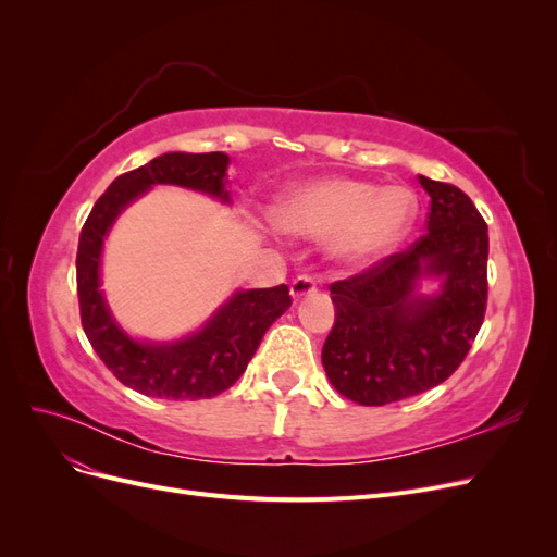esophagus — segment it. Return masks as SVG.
<instances>
[{
  "mask_svg": "<svg viewBox=\"0 0 557 557\" xmlns=\"http://www.w3.org/2000/svg\"><path fill=\"white\" fill-rule=\"evenodd\" d=\"M315 278L313 276H309V274H299L293 283H290V295L295 297V299H301V297H307V295H311V293H315Z\"/></svg>",
  "mask_w": 557,
  "mask_h": 557,
  "instance_id": "34e87169",
  "label": "esophagus"
}]
</instances>
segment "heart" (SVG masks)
<instances>
[{
    "label": "heart",
    "mask_w": 557,
    "mask_h": 557,
    "mask_svg": "<svg viewBox=\"0 0 557 557\" xmlns=\"http://www.w3.org/2000/svg\"><path fill=\"white\" fill-rule=\"evenodd\" d=\"M276 225L301 237H334L336 256L369 262L407 239L416 218L413 190L356 178H323L301 185L276 207Z\"/></svg>",
    "instance_id": "b5f03b06"
}]
</instances>
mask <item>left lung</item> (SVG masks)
<instances>
[{"instance_id":"obj_1","label":"left lung","mask_w":557,"mask_h":557,"mask_svg":"<svg viewBox=\"0 0 557 557\" xmlns=\"http://www.w3.org/2000/svg\"><path fill=\"white\" fill-rule=\"evenodd\" d=\"M430 195L425 234L364 272L330 285L327 379L346 399L383 407L444 383L467 358L487 305V225L460 188L418 176ZM423 275L443 278L432 298Z\"/></svg>"}]
</instances>
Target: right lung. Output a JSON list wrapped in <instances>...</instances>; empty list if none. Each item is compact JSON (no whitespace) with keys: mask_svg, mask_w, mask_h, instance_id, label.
<instances>
[{"mask_svg":"<svg viewBox=\"0 0 557 557\" xmlns=\"http://www.w3.org/2000/svg\"><path fill=\"white\" fill-rule=\"evenodd\" d=\"M225 153H164L117 176L95 201L78 237L76 288L81 325L95 352L123 385L160 399H209L246 372L264 332L293 305L288 285L237 290L199 332L172 344L137 342L115 323L102 290L99 260L107 232L129 201L158 183H172L230 201Z\"/></svg>","mask_w":557,"mask_h":557,"instance_id":"obj_1","label":"right lung"}]
</instances>
